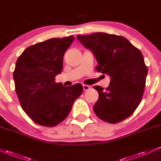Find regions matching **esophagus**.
I'll use <instances>...</instances> for the list:
<instances>
[{
    "mask_svg": "<svg viewBox=\"0 0 161 161\" xmlns=\"http://www.w3.org/2000/svg\"><path fill=\"white\" fill-rule=\"evenodd\" d=\"M83 89H84L85 91H87V90L90 89V86H88V85H83Z\"/></svg>",
    "mask_w": 161,
    "mask_h": 161,
    "instance_id": "34e87169",
    "label": "esophagus"
}]
</instances>
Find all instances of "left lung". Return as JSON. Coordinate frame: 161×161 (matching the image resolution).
<instances>
[{
  "label": "left lung",
  "mask_w": 161,
  "mask_h": 161,
  "mask_svg": "<svg viewBox=\"0 0 161 161\" xmlns=\"http://www.w3.org/2000/svg\"><path fill=\"white\" fill-rule=\"evenodd\" d=\"M77 38L95 54L97 72L110 77V86H94L99 98L93 110L97 117L117 123L130 116L141 103L147 67L137 47L123 36L95 32Z\"/></svg>",
  "instance_id": "left-lung-1"
}]
</instances>
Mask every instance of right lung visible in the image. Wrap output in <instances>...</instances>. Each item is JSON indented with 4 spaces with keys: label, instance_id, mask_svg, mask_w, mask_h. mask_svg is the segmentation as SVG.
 I'll list each match as a JSON object with an SVG mask.
<instances>
[{
    "label": "right lung",
    "instance_id": "obj_1",
    "mask_svg": "<svg viewBox=\"0 0 161 161\" xmlns=\"http://www.w3.org/2000/svg\"><path fill=\"white\" fill-rule=\"evenodd\" d=\"M74 37L54 38L27 47L17 59L14 79L23 110L43 126L58 125L69 115L75 99L82 93L80 83L64 87L55 82L61 73L63 57Z\"/></svg>",
    "mask_w": 161,
    "mask_h": 161
}]
</instances>
